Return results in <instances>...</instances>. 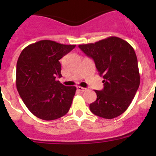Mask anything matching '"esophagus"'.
<instances>
[{"instance_id": "esophagus-1", "label": "esophagus", "mask_w": 156, "mask_h": 156, "mask_svg": "<svg viewBox=\"0 0 156 156\" xmlns=\"http://www.w3.org/2000/svg\"><path fill=\"white\" fill-rule=\"evenodd\" d=\"M77 89H78L79 91H81V92H84V91L87 90V89H86V88L81 87V86H78V87H77Z\"/></svg>"}]
</instances>
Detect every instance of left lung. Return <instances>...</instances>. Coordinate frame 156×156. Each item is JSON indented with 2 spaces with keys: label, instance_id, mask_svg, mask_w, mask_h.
Listing matches in <instances>:
<instances>
[{
  "label": "left lung",
  "instance_id": "1",
  "mask_svg": "<svg viewBox=\"0 0 156 156\" xmlns=\"http://www.w3.org/2000/svg\"><path fill=\"white\" fill-rule=\"evenodd\" d=\"M95 62L104 88L95 90L97 100L90 109L99 117L112 119L125 112L140 86L137 58L131 45L118 37L78 45Z\"/></svg>",
  "mask_w": 156,
  "mask_h": 156
}]
</instances>
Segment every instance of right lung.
<instances>
[{
  "mask_svg": "<svg viewBox=\"0 0 156 156\" xmlns=\"http://www.w3.org/2000/svg\"><path fill=\"white\" fill-rule=\"evenodd\" d=\"M75 48L50 40L31 44L23 50L16 64V88L23 103L36 117L57 119L69 112L76 87H66L59 59Z\"/></svg>",
  "mask_w": 156,
  "mask_h": 156,
  "instance_id": "1",
  "label": "right lung"
}]
</instances>
